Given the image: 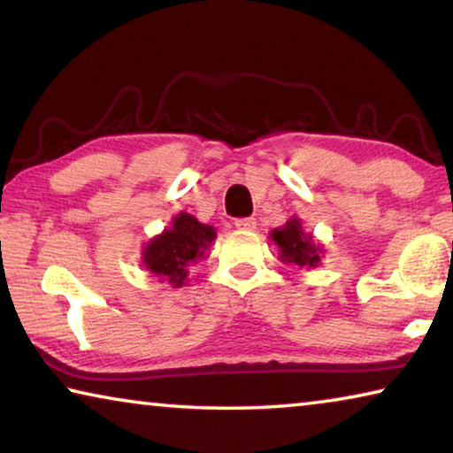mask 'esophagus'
Wrapping results in <instances>:
<instances>
[{"label": "esophagus", "mask_w": 453, "mask_h": 453, "mask_svg": "<svg viewBox=\"0 0 453 453\" xmlns=\"http://www.w3.org/2000/svg\"><path fill=\"white\" fill-rule=\"evenodd\" d=\"M256 219L254 218H240L235 219V227L237 229H243V232H251V229H256Z\"/></svg>", "instance_id": "obj_1"}]
</instances>
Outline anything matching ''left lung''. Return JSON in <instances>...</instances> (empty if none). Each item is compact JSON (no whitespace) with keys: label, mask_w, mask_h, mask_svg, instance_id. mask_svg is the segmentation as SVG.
<instances>
[{"label":"left lung","mask_w":453,"mask_h":453,"mask_svg":"<svg viewBox=\"0 0 453 453\" xmlns=\"http://www.w3.org/2000/svg\"><path fill=\"white\" fill-rule=\"evenodd\" d=\"M270 235L280 248V259L283 264L318 267L321 262V245L313 242L311 234L303 232L302 221L297 218H289L286 226L273 229Z\"/></svg>","instance_id":"8db88e82"}]
</instances>
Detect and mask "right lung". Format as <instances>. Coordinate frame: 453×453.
Segmentation results:
<instances>
[{"label": "right lung", "mask_w": 453, "mask_h": 453, "mask_svg": "<svg viewBox=\"0 0 453 453\" xmlns=\"http://www.w3.org/2000/svg\"><path fill=\"white\" fill-rule=\"evenodd\" d=\"M213 240V226L199 224L191 213L181 211L173 218L170 229L145 243L143 267L159 280L170 281L173 288H181L188 280V267L203 257Z\"/></svg>", "instance_id": "1"}]
</instances>
